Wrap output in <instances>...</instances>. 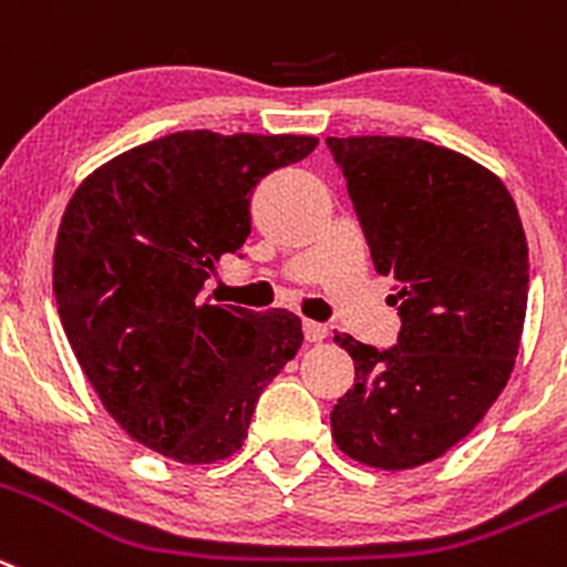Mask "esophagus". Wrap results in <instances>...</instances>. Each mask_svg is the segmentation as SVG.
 <instances>
[{"mask_svg": "<svg viewBox=\"0 0 567 567\" xmlns=\"http://www.w3.org/2000/svg\"><path fill=\"white\" fill-rule=\"evenodd\" d=\"M301 330H305V338H308L310 343H319V341H324L327 338V324H321V321H305V324H301Z\"/></svg>", "mask_w": 567, "mask_h": 567, "instance_id": "1", "label": "esophagus"}]
</instances>
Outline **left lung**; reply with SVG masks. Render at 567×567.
I'll list each match as a JSON object with an SVG mask.
<instances>
[{
	"label": "left lung",
	"mask_w": 567,
	"mask_h": 567,
	"mask_svg": "<svg viewBox=\"0 0 567 567\" xmlns=\"http://www.w3.org/2000/svg\"><path fill=\"white\" fill-rule=\"evenodd\" d=\"M327 147L403 321L389 349L332 336L355 361L332 439L369 467H420L462 442L509 380L526 231L504 182L462 153L411 136H327Z\"/></svg>",
	"instance_id": "left-lung-1"
}]
</instances>
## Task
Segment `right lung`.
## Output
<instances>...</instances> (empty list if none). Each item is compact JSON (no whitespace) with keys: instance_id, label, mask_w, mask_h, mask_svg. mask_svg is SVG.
Wrapping results in <instances>:
<instances>
[{"instance_id":"add662e5","label":"right lung","mask_w":567,"mask_h":567,"mask_svg":"<svg viewBox=\"0 0 567 567\" xmlns=\"http://www.w3.org/2000/svg\"><path fill=\"white\" fill-rule=\"evenodd\" d=\"M316 136L178 131L120 153L75 189L52 262L58 316L100 403L182 464L243 444L259 394L301 347V319L204 299L251 231V193Z\"/></svg>"}]
</instances>
